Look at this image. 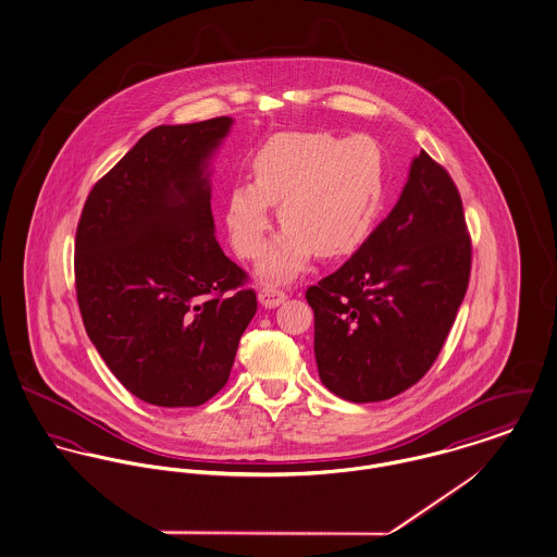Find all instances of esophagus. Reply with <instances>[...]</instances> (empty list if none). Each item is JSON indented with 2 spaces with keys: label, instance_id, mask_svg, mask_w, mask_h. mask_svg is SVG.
Masks as SVG:
<instances>
[{
  "label": "esophagus",
  "instance_id": "obj_1",
  "mask_svg": "<svg viewBox=\"0 0 557 557\" xmlns=\"http://www.w3.org/2000/svg\"><path fill=\"white\" fill-rule=\"evenodd\" d=\"M258 297H260V301L265 308H274V306H278L281 301L287 299V294L283 289H278L276 285H263Z\"/></svg>",
  "mask_w": 557,
  "mask_h": 557
}]
</instances>
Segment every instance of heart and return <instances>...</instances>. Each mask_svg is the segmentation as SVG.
I'll return each mask as SVG.
<instances>
[{
  "instance_id": "obj_1",
  "label": "heart",
  "mask_w": 557,
  "mask_h": 557,
  "mask_svg": "<svg viewBox=\"0 0 557 557\" xmlns=\"http://www.w3.org/2000/svg\"><path fill=\"white\" fill-rule=\"evenodd\" d=\"M253 182L230 187L225 223L236 253L258 260L272 227L285 223L260 265L261 276H296L317 253L334 260L368 236L384 196V158L368 135L278 133L253 156Z\"/></svg>"
}]
</instances>
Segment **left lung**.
I'll use <instances>...</instances> for the list:
<instances>
[{"instance_id": "1", "label": "left lung", "mask_w": 557, "mask_h": 557, "mask_svg": "<svg viewBox=\"0 0 557 557\" xmlns=\"http://www.w3.org/2000/svg\"><path fill=\"white\" fill-rule=\"evenodd\" d=\"M471 276L458 187L424 149L399 202L334 274L306 289L321 382L352 404L386 401L440 357Z\"/></svg>"}]
</instances>
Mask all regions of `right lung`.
Listing matches in <instances>:
<instances>
[{"label": "right lung", "instance_id": "add662e5", "mask_svg": "<svg viewBox=\"0 0 557 557\" xmlns=\"http://www.w3.org/2000/svg\"><path fill=\"white\" fill-rule=\"evenodd\" d=\"M227 115L156 126L86 198L75 296L86 334L141 401L194 408L225 386L258 310L215 240L207 162Z\"/></svg>", "mask_w": 557, "mask_h": 557}]
</instances>
